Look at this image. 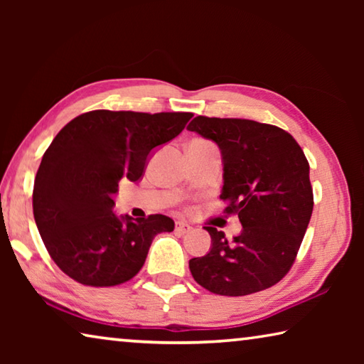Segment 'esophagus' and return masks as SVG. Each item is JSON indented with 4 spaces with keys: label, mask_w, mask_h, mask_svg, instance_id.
Segmentation results:
<instances>
[{
    "label": "esophagus",
    "mask_w": 364,
    "mask_h": 364,
    "mask_svg": "<svg viewBox=\"0 0 364 364\" xmlns=\"http://www.w3.org/2000/svg\"><path fill=\"white\" fill-rule=\"evenodd\" d=\"M191 230H193V226H189L188 223H184V221H176V223H175V231L178 234H186Z\"/></svg>",
    "instance_id": "obj_1"
}]
</instances>
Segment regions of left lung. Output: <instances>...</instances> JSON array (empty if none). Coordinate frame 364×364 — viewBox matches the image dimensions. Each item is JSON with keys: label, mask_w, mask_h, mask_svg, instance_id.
<instances>
[{"label": "left lung", "mask_w": 364, "mask_h": 364, "mask_svg": "<svg viewBox=\"0 0 364 364\" xmlns=\"http://www.w3.org/2000/svg\"><path fill=\"white\" fill-rule=\"evenodd\" d=\"M189 132L213 141L221 152L226 212L237 213L242 231L228 242L212 237L204 257L191 258L197 284L220 295H249L274 286L291 269L313 212L310 165L291 134L245 119L196 117Z\"/></svg>", "instance_id": "left-lung-1"}]
</instances>
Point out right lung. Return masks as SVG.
Listing matches in <instances>:
<instances>
[{"label":"right lung","instance_id":"add662e5","mask_svg":"<svg viewBox=\"0 0 364 364\" xmlns=\"http://www.w3.org/2000/svg\"><path fill=\"white\" fill-rule=\"evenodd\" d=\"M189 112L93 110L58 133L33 184V217L49 255L80 284L106 287L143 268L154 237L171 232L165 215L114 213L119 181L144 175L157 147L176 138Z\"/></svg>","mask_w":364,"mask_h":364}]
</instances>
